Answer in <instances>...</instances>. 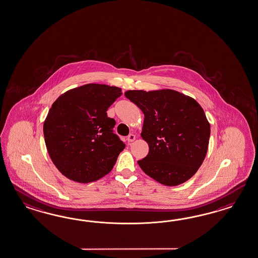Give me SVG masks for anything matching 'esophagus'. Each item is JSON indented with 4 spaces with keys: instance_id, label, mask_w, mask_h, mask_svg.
<instances>
[{
    "instance_id": "34e87169",
    "label": "esophagus",
    "mask_w": 258,
    "mask_h": 258,
    "mask_svg": "<svg viewBox=\"0 0 258 258\" xmlns=\"http://www.w3.org/2000/svg\"><path fill=\"white\" fill-rule=\"evenodd\" d=\"M135 135L134 134H130L128 136H127V138H126V140H127V142H130V143H132V142H133L134 140H135Z\"/></svg>"
}]
</instances>
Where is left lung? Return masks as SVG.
Returning <instances> with one entry per match:
<instances>
[{
    "instance_id": "obj_1",
    "label": "left lung",
    "mask_w": 258,
    "mask_h": 258,
    "mask_svg": "<svg viewBox=\"0 0 258 258\" xmlns=\"http://www.w3.org/2000/svg\"><path fill=\"white\" fill-rule=\"evenodd\" d=\"M125 96L145 114L141 136L149 153L139 160L141 169L168 186L186 182L207 154L211 126L203 109L172 89L127 90Z\"/></svg>"
}]
</instances>
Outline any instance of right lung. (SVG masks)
Masks as SVG:
<instances>
[{
    "mask_svg": "<svg viewBox=\"0 0 258 258\" xmlns=\"http://www.w3.org/2000/svg\"><path fill=\"white\" fill-rule=\"evenodd\" d=\"M121 88L88 84L71 89L52 104L44 123L47 152L57 170L75 182H94L108 174L125 144L113 133L108 108Z\"/></svg>",
    "mask_w": 258,
    "mask_h": 258,
    "instance_id": "obj_1",
    "label": "right lung"
}]
</instances>
